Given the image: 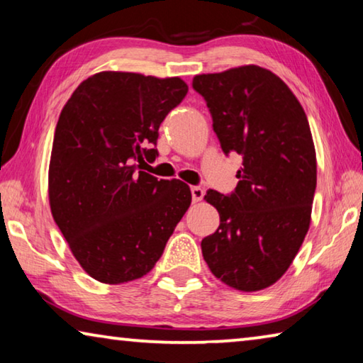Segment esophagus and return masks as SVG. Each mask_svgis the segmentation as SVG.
I'll use <instances>...</instances> for the list:
<instances>
[{
    "mask_svg": "<svg viewBox=\"0 0 363 363\" xmlns=\"http://www.w3.org/2000/svg\"><path fill=\"white\" fill-rule=\"evenodd\" d=\"M190 192H192V200L194 201H200L205 195V190L201 189L200 186H192V187H190Z\"/></svg>",
    "mask_w": 363,
    "mask_h": 363,
    "instance_id": "34e87169",
    "label": "esophagus"
}]
</instances>
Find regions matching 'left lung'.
<instances>
[{"mask_svg": "<svg viewBox=\"0 0 363 363\" xmlns=\"http://www.w3.org/2000/svg\"><path fill=\"white\" fill-rule=\"evenodd\" d=\"M220 149L243 167L232 194L208 190L219 227L201 240L211 272L235 290L274 285L309 230L317 162L309 121L291 89L270 70L243 65L196 75Z\"/></svg>", "mask_w": 363, "mask_h": 363, "instance_id": "8db88e82", "label": "left lung"}]
</instances>
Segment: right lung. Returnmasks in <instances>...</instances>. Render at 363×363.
Wrapping results in <instances>:
<instances>
[{
  "instance_id": "right-lung-1",
  "label": "right lung",
  "mask_w": 363,
  "mask_h": 363,
  "mask_svg": "<svg viewBox=\"0 0 363 363\" xmlns=\"http://www.w3.org/2000/svg\"><path fill=\"white\" fill-rule=\"evenodd\" d=\"M187 91L177 77L101 72L60 112L49 205L79 266L102 284L150 272L190 206L187 184L143 171L158 155L160 125Z\"/></svg>"
}]
</instances>
